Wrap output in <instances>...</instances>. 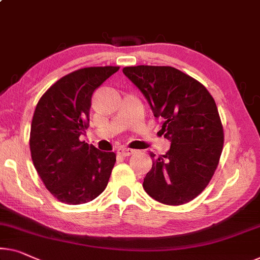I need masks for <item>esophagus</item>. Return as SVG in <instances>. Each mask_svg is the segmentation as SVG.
I'll return each instance as SVG.
<instances>
[{"label": "esophagus", "mask_w": 260, "mask_h": 260, "mask_svg": "<svg viewBox=\"0 0 260 260\" xmlns=\"http://www.w3.org/2000/svg\"><path fill=\"white\" fill-rule=\"evenodd\" d=\"M135 150L131 148H125V147H120L118 149V154L121 155V156H129V155L134 154Z\"/></svg>", "instance_id": "obj_1"}]
</instances>
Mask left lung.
I'll use <instances>...</instances> for the list:
<instances>
[{"instance_id": "obj_1", "label": "left lung", "mask_w": 260, "mask_h": 260, "mask_svg": "<svg viewBox=\"0 0 260 260\" xmlns=\"http://www.w3.org/2000/svg\"><path fill=\"white\" fill-rule=\"evenodd\" d=\"M162 120L158 134L170 141L165 155L153 158L143 189L157 202L181 205L210 182L223 150V126L216 103L200 81L172 67L138 65L122 69Z\"/></svg>"}]
</instances>
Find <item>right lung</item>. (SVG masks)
I'll return each mask as SVG.
<instances>
[{"label": "right lung", "mask_w": 260, "mask_h": 260, "mask_svg": "<svg viewBox=\"0 0 260 260\" xmlns=\"http://www.w3.org/2000/svg\"><path fill=\"white\" fill-rule=\"evenodd\" d=\"M119 67L84 68L57 80L38 102L30 131L34 166L60 202L77 205L105 190L115 164L113 152L80 141L90 121L92 94Z\"/></svg>", "instance_id": "right-lung-1"}]
</instances>
